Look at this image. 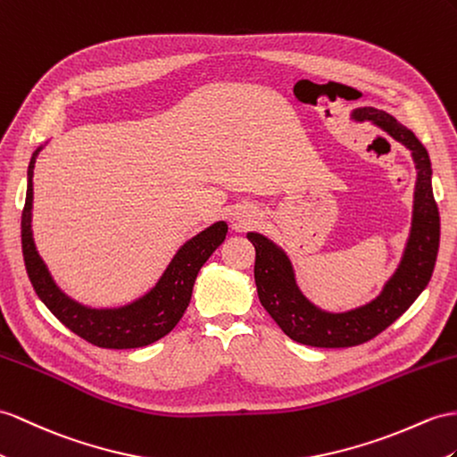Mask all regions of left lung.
Wrapping results in <instances>:
<instances>
[{
	"label": "left lung",
	"instance_id": "1",
	"mask_svg": "<svg viewBox=\"0 0 457 457\" xmlns=\"http://www.w3.org/2000/svg\"><path fill=\"white\" fill-rule=\"evenodd\" d=\"M357 120H370L411 150L417 163V191L413 229L403 261L382 294L369 305L349 312H324L299 294L289 261L282 251L259 233H249L254 245V282L259 299L268 314L291 340L312 347H351L372 340L411 307L428 284L436 264L440 245V212L432 195L430 160L417 137L397 123L392 115L362 108Z\"/></svg>",
	"mask_w": 457,
	"mask_h": 457
}]
</instances>
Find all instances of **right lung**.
I'll return each instance as SVG.
<instances>
[{
  "label": "right lung",
  "mask_w": 457,
  "mask_h": 457,
  "mask_svg": "<svg viewBox=\"0 0 457 457\" xmlns=\"http://www.w3.org/2000/svg\"><path fill=\"white\" fill-rule=\"evenodd\" d=\"M38 152L40 148L30 158L27 198L21 216L22 256H25L27 274L37 295L54 312L57 320L65 324L73 334L96 347L133 349L158 342L160 337L170 334L175 328V324L181 320L185 309L189 307L196 274L208 261V256L226 239L228 226L224 221H218V224L198 233L191 241H187L178 254H175V259L160 278L156 287L145 297L131 303V305L108 311L87 309L65 297L57 289L46 266L42 264L37 249H34L30 231V208L32 170Z\"/></svg>",
  "instance_id": "add662e5"
}]
</instances>
